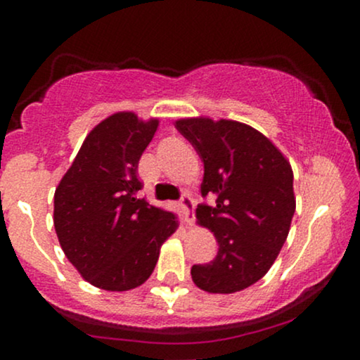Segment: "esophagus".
<instances>
[{
    "label": "esophagus",
    "instance_id": "34e87169",
    "mask_svg": "<svg viewBox=\"0 0 360 360\" xmlns=\"http://www.w3.org/2000/svg\"><path fill=\"white\" fill-rule=\"evenodd\" d=\"M179 206H181V212H183V221L186 223V225H191L194 220L193 198L189 196L188 193H183V196H181V200H179Z\"/></svg>",
    "mask_w": 360,
    "mask_h": 360
}]
</instances>
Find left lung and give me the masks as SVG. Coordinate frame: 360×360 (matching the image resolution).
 I'll use <instances>...</instances> for the list:
<instances>
[{"label":"left lung","mask_w":360,"mask_h":360,"mask_svg":"<svg viewBox=\"0 0 360 360\" xmlns=\"http://www.w3.org/2000/svg\"><path fill=\"white\" fill-rule=\"evenodd\" d=\"M176 128L205 164L200 225L218 242L217 257L194 264V284L208 292H237L262 278L286 242L296 210L292 171L269 139L245 123L177 120Z\"/></svg>","instance_id":"obj_1"}]
</instances>
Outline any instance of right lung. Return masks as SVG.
<instances>
[{
	"mask_svg": "<svg viewBox=\"0 0 360 360\" xmlns=\"http://www.w3.org/2000/svg\"><path fill=\"white\" fill-rule=\"evenodd\" d=\"M159 122L120 111L89 131L53 194V226L69 262L93 286L128 291L150 278L172 213L139 198V160Z\"/></svg>",
	"mask_w": 360,
	"mask_h": 360,
	"instance_id": "1",
	"label": "right lung"
}]
</instances>
